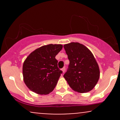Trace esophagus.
Listing matches in <instances>:
<instances>
[{
  "mask_svg": "<svg viewBox=\"0 0 120 120\" xmlns=\"http://www.w3.org/2000/svg\"><path fill=\"white\" fill-rule=\"evenodd\" d=\"M61 71H63V73H64L65 71V67H64V68H63L61 69Z\"/></svg>",
  "mask_w": 120,
  "mask_h": 120,
  "instance_id": "1",
  "label": "esophagus"
}]
</instances>
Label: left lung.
<instances>
[{
  "label": "left lung",
  "instance_id": "1",
  "mask_svg": "<svg viewBox=\"0 0 120 120\" xmlns=\"http://www.w3.org/2000/svg\"><path fill=\"white\" fill-rule=\"evenodd\" d=\"M64 48L70 62L64 78L73 90L79 93L90 91L100 77L99 67L93 54L78 42L66 44Z\"/></svg>",
  "mask_w": 120,
  "mask_h": 120
}]
</instances>
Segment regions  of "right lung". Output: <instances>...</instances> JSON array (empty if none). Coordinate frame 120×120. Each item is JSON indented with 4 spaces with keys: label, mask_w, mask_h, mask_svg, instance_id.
I'll list each match as a JSON object with an SVG mask.
<instances>
[{
    "label": "right lung",
    "mask_w": 120,
    "mask_h": 120,
    "mask_svg": "<svg viewBox=\"0 0 120 120\" xmlns=\"http://www.w3.org/2000/svg\"><path fill=\"white\" fill-rule=\"evenodd\" d=\"M63 48L62 45L43 46L30 53L23 64L24 81L30 90L40 95L53 91L62 71L55 59Z\"/></svg>",
    "instance_id": "right-lung-1"
}]
</instances>
